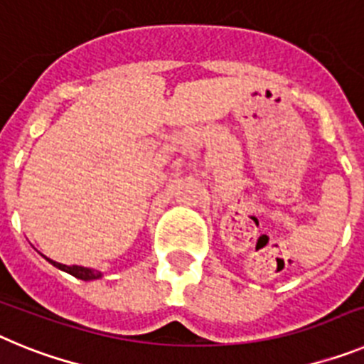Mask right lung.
<instances>
[{
  "label": "right lung",
  "mask_w": 364,
  "mask_h": 364,
  "mask_svg": "<svg viewBox=\"0 0 364 364\" xmlns=\"http://www.w3.org/2000/svg\"><path fill=\"white\" fill-rule=\"evenodd\" d=\"M53 266L56 268L63 269V272L70 273L73 277L76 279H82V281H92V279H100L102 277V273L98 269H91V268H83V266H65V264H60V262H54V260L47 259Z\"/></svg>",
  "instance_id": "obj_1"
}]
</instances>
